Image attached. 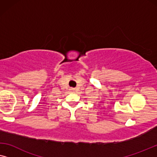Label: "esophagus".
I'll use <instances>...</instances> for the list:
<instances>
[{
	"instance_id": "34e87169",
	"label": "esophagus",
	"mask_w": 157,
	"mask_h": 157,
	"mask_svg": "<svg viewBox=\"0 0 157 157\" xmlns=\"http://www.w3.org/2000/svg\"><path fill=\"white\" fill-rule=\"evenodd\" d=\"M72 90H74V89H72Z\"/></svg>"
}]
</instances>
